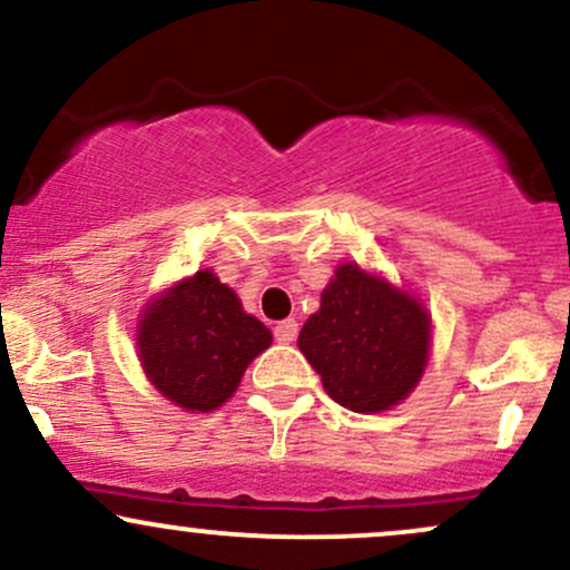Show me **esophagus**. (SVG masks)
Here are the masks:
<instances>
[{
    "label": "esophagus",
    "instance_id": "obj_1",
    "mask_svg": "<svg viewBox=\"0 0 570 570\" xmlns=\"http://www.w3.org/2000/svg\"><path fill=\"white\" fill-rule=\"evenodd\" d=\"M273 337L278 343H292L297 337V322L295 318H284V322H278L273 327Z\"/></svg>",
    "mask_w": 570,
    "mask_h": 570
}]
</instances>
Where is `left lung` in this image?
<instances>
[{
    "label": "left lung",
    "instance_id": "obj_1",
    "mask_svg": "<svg viewBox=\"0 0 570 570\" xmlns=\"http://www.w3.org/2000/svg\"><path fill=\"white\" fill-rule=\"evenodd\" d=\"M297 346L335 403L379 414L409 397L422 379L430 316L409 292L346 262L299 330Z\"/></svg>",
    "mask_w": 570,
    "mask_h": 570
}]
</instances>
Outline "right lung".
Instances as JSON below:
<instances>
[{
	"instance_id": "right-lung-1",
	"label": "right lung",
	"mask_w": 570,
	"mask_h": 570,
	"mask_svg": "<svg viewBox=\"0 0 570 570\" xmlns=\"http://www.w3.org/2000/svg\"><path fill=\"white\" fill-rule=\"evenodd\" d=\"M273 335L214 271L178 281L146 305L137 327L140 365L156 390L186 411H216Z\"/></svg>"
}]
</instances>
